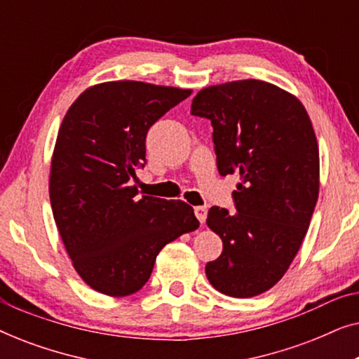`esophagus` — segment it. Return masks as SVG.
<instances>
[{"label": "esophagus", "instance_id": "34e87169", "mask_svg": "<svg viewBox=\"0 0 359 359\" xmlns=\"http://www.w3.org/2000/svg\"><path fill=\"white\" fill-rule=\"evenodd\" d=\"M194 214L201 224L205 222V215H208V210H205V208H201V205H198V208H194Z\"/></svg>", "mask_w": 359, "mask_h": 359}]
</instances>
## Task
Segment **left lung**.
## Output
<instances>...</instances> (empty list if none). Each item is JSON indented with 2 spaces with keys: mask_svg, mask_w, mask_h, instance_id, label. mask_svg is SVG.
Wrapping results in <instances>:
<instances>
[{
  "mask_svg": "<svg viewBox=\"0 0 359 359\" xmlns=\"http://www.w3.org/2000/svg\"><path fill=\"white\" fill-rule=\"evenodd\" d=\"M191 114L210 121L219 173L240 175L232 193L237 210L209 209L208 225L224 248L205 274L227 296H258L287 271L316 209L312 122L297 97L259 80L204 88Z\"/></svg>",
  "mask_w": 359,
  "mask_h": 359,
  "instance_id": "left-lung-1",
  "label": "left lung"
}]
</instances>
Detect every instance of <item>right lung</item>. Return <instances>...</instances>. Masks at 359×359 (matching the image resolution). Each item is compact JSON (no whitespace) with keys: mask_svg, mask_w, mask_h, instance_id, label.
Wrapping results in <instances>:
<instances>
[{"mask_svg":"<svg viewBox=\"0 0 359 359\" xmlns=\"http://www.w3.org/2000/svg\"><path fill=\"white\" fill-rule=\"evenodd\" d=\"M191 90L140 81L101 83L81 93L57 135L50 204L73 266L107 296L134 294L149 281L166 243L199 227L183 201L142 196L147 132Z\"/></svg>","mask_w":359,"mask_h":359,"instance_id":"add662e5","label":"right lung"}]
</instances>
